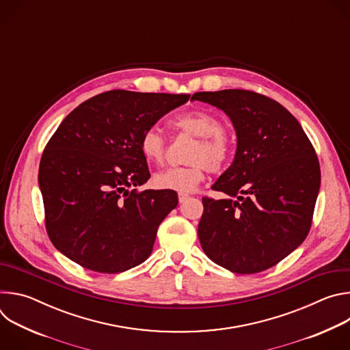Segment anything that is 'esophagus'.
<instances>
[{
	"mask_svg": "<svg viewBox=\"0 0 350 350\" xmlns=\"http://www.w3.org/2000/svg\"><path fill=\"white\" fill-rule=\"evenodd\" d=\"M188 198H189L188 193H185V192H178V201H180V202H185Z\"/></svg>",
	"mask_w": 350,
	"mask_h": 350,
	"instance_id": "1",
	"label": "esophagus"
}]
</instances>
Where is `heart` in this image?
Wrapping results in <instances>:
<instances>
[{"instance_id": "heart-1", "label": "heart", "mask_w": 350, "mask_h": 350, "mask_svg": "<svg viewBox=\"0 0 350 350\" xmlns=\"http://www.w3.org/2000/svg\"><path fill=\"white\" fill-rule=\"evenodd\" d=\"M172 126L183 133L196 137L191 145L187 166L170 167L158 172L154 183L161 189L191 192L205 178V173L219 172L230 157V139L221 122L205 111H187L172 120ZM139 151L151 163L161 165L166 158V138L157 127L146 129L139 138Z\"/></svg>"}]
</instances>
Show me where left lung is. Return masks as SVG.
Segmentation results:
<instances>
[{
  "mask_svg": "<svg viewBox=\"0 0 350 350\" xmlns=\"http://www.w3.org/2000/svg\"><path fill=\"white\" fill-rule=\"evenodd\" d=\"M231 119L237 133L232 165L202 198L198 237L216 265L255 274L286 258L309 234L321 173L299 122L274 99L247 90L195 92Z\"/></svg>",
  "mask_w": 350,
  "mask_h": 350,
  "instance_id": "8db88e82",
  "label": "left lung"
}]
</instances>
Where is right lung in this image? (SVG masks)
<instances>
[{
	"label": "right lung",
	"instance_id": "add662e5",
	"mask_svg": "<svg viewBox=\"0 0 350 350\" xmlns=\"http://www.w3.org/2000/svg\"><path fill=\"white\" fill-rule=\"evenodd\" d=\"M188 99V94L112 90L64 119L38 169L45 228L59 252L105 274L149 258L158 227L178 198L172 189L137 191L151 177L139 138Z\"/></svg>",
	"mask_w": 350,
	"mask_h": 350
}]
</instances>
